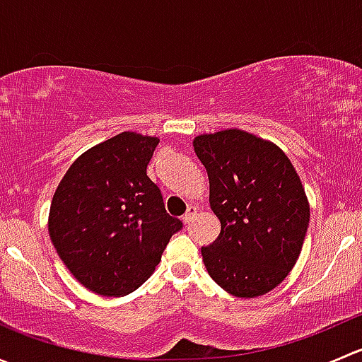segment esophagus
Segmentation results:
<instances>
[{"label": "esophagus", "instance_id": "obj_1", "mask_svg": "<svg viewBox=\"0 0 362 362\" xmlns=\"http://www.w3.org/2000/svg\"><path fill=\"white\" fill-rule=\"evenodd\" d=\"M196 215H198V208H196V206H189L187 211H185V214L182 215V222H184V224H189V222H191V221H194Z\"/></svg>", "mask_w": 362, "mask_h": 362}]
</instances>
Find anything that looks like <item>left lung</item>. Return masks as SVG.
Here are the masks:
<instances>
[{
  "mask_svg": "<svg viewBox=\"0 0 362 362\" xmlns=\"http://www.w3.org/2000/svg\"><path fill=\"white\" fill-rule=\"evenodd\" d=\"M206 168L221 235L203 247L206 272L236 298L268 294L294 268L310 222L301 178L273 141L222 129L192 140Z\"/></svg>",
  "mask_w": 362,
  "mask_h": 362,
  "instance_id": "left-lung-1",
  "label": "left lung"
}]
</instances>
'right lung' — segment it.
Wrapping results in <instances>:
<instances>
[{
    "label": "right lung",
    "instance_id": "right-lung-1",
    "mask_svg": "<svg viewBox=\"0 0 362 362\" xmlns=\"http://www.w3.org/2000/svg\"><path fill=\"white\" fill-rule=\"evenodd\" d=\"M158 144V136L136 131L115 134L73 160L54 192L52 245L93 293L120 298L136 291L182 228L147 177Z\"/></svg>",
    "mask_w": 362,
    "mask_h": 362
}]
</instances>
